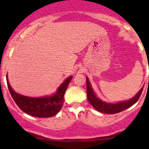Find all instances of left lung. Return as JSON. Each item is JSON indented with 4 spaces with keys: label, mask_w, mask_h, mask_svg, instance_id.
<instances>
[{
    "label": "left lung",
    "mask_w": 149,
    "mask_h": 149,
    "mask_svg": "<svg viewBox=\"0 0 149 149\" xmlns=\"http://www.w3.org/2000/svg\"><path fill=\"white\" fill-rule=\"evenodd\" d=\"M149 82V81H148ZM143 88H141V90L130 100L127 101L120 102L117 103H108L106 102H103L100 99L97 97L95 93L93 91V88L90 84L88 77H86V91H87V98L88 102L91 103L93 107L98 112H102L106 114H115L120 112L127 108L133 106L135 103L137 102L140 96L142 93Z\"/></svg>",
    "instance_id": "1"
}]
</instances>
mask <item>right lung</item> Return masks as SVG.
Masks as SVG:
<instances>
[{"label":"right lung","instance_id":"right-lung-1","mask_svg":"<svg viewBox=\"0 0 149 149\" xmlns=\"http://www.w3.org/2000/svg\"><path fill=\"white\" fill-rule=\"evenodd\" d=\"M73 76H69L51 96L42 97H30L15 92L10 86L8 76L7 85L13 100L23 112L37 118H50L61 110L64 101V94Z\"/></svg>","mask_w":149,"mask_h":149}]
</instances>
